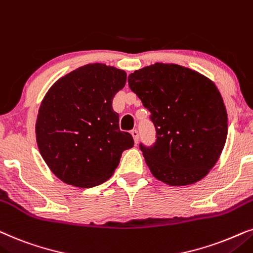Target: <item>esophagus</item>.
<instances>
[{
    "instance_id": "esophagus-1",
    "label": "esophagus",
    "mask_w": 253,
    "mask_h": 253,
    "mask_svg": "<svg viewBox=\"0 0 253 253\" xmlns=\"http://www.w3.org/2000/svg\"><path fill=\"white\" fill-rule=\"evenodd\" d=\"M132 135H133V139L135 141V144L137 143V141H139V130L137 129H132Z\"/></svg>"
}]
</instances>
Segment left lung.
<instances>
[{
  "label": "left lung",
  "instance_id": "8db88e82",
  "mask_svg": "<svg viewBox=\"0 0 253 253\" xmlns=\"http://www.w3.org/2000/svg\"><path fill=\"white\" fill-rule=\"evenodd\" d=\"M130 90L150 112L155 142L140 143L158 180L184 186L215 166L228 134L227 111L215 84L178 65L155 63L128 76Z\"/></svg>",
  "mask_w": 253,
  "mask_h": 253
}]
</instances>
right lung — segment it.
Instances as JSON below:
<instances>
[{"label":"right lung","instance_id":"add662e5","mask_svg":"<svg viewBox=\"0 0 253 253\" xmlns=\"http://www.w3.org/2000/svg\"><path fill=\"white\" fill-rule=\"evenodd\" d=\"M125 83L124 70L92 63L60 79L46 93L37 118V143L59 179L73 186H97L134 146L133 136L120 130L112 107Z\"/></svg>","mask_w":253,"mask_h":253}]
</instances>
